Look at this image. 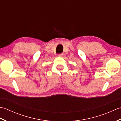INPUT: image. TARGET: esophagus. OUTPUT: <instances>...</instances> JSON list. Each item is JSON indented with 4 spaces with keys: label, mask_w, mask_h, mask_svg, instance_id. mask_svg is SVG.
Returning <instances> with one entry per match:
<instances>
[{
    "label": "esophagus",
    "mask_w": 121,
    "mask_h": 121,
    "mask_svg": "<svg viewBox=\"0 0 121 121\" xmlns=\"http://www.w3.org/2000/svg\"><path fill=\"white\" fill-rule=\"evenodd\" d=\"M63 55V53H59V54H58V56H62Z\"/></svg>",
    "instance_id": "1"
}]
</instances>
